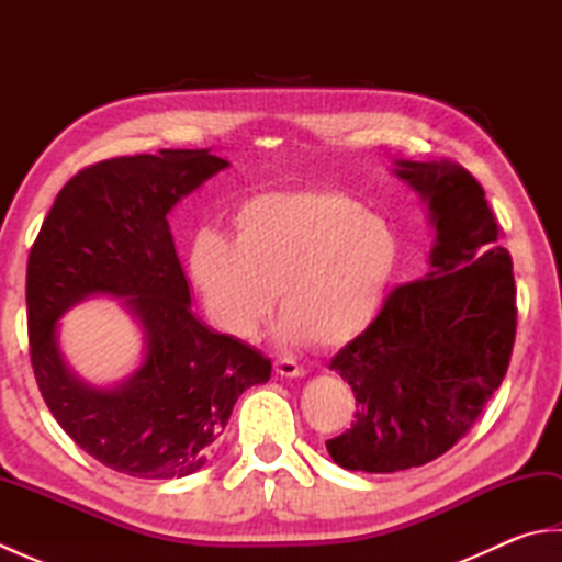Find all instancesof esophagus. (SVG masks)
Wrapping results in <instances>:
<instances>
[{
  "instance_id": "esophagus-1",
  "label": "esophagus",
  "mask_w": 562,
  "mask_h": 562,
  "mask_svg": "<svg viewBox=\"0 0 562 562\" xmlns=\"http://www.w3.org/2000/svg\"><path fill=\"white\" fill-rule=\"evenodd\" d=\"M274 372H278L280 376H304V367L296 364L294 360H290V357H280V360H274Z\"/></svg>"
}]
</instances>
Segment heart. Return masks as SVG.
I'll use <instances>...</instances> for the list:
<instances>
[{
    "label": "heart",
    "mask_w": 562,
    "mask_h": 562,
    "mask_svg": "<svg viewBox=\"0 0 562 562\" xmlns=\"http://www.w3.org/2000/svg\"><path fill=\"white\" fill-rule=\"evenodd\" d=\"M401 258L381 214L330 190L268 193L234 214V244L200 234L190 272L217 324L254 336L274 292L288 340L342 348L374 324Z\"/></svg>",
    "instance_id": "obj_1"
}]
</instances>
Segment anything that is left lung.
Here are the masks:
<instances>
[{
	"label": "left lung",
	"instance_id": "left-lung-1",
	"mask_svg": "<svg viewBox=\"0 0 562 562\" xmlns=\"http://www.w3.org/2000/svg\"><path fill=\"white\" fill-rule=\"evenodd\" d=\"M437 229L429 272L393 290L376 321L333 357L357 411L326 441L348 471L435 461L469 432L507 374L517 288L483 186L451 161H396Z\"/></svg>",
	"mask_w": 562,
	"mask_h": 562
}]
</instances>
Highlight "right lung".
<instances>
[{
    "mask_svg": "<svg viewBox=\"0 0 562 562\" xmlns=\"http://www.w3.org/2000/svg\"><path fill=\"white\" fill-rule=\"evenodd\" d=\"M229 161L210 149L105 159L69 178L29 256L35 381L59 427L109 469L183 479L220 447L236 398L270 379V360L190 312L166 214ZM97 293L121 295L146 330V360L121 385L81 382L56 348V321Z\"/></svg>",
    "mask_w": 562,
    "mask_h": 562,
    "instance_id": "1",
    "label": "right lung"
}]
</instances>
